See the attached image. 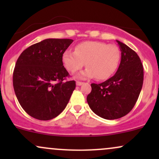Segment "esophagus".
I'll list each match as a JSON object with an SVG mask.
<instances>
[{"instance_id":"obj_1","label":"esophagus","mask_w":159,"mask_h":159,"mask_svg":"<svg viewBox=\"0 0 159 159\" xmlns=\"http://www.w3.org/2000/svg\"><path fill=\"white\" fill-rule=\"evenodd\" d=\"M83 82H81V81H76V85L77 86H81V85H82L83 84Z\"/></svg>"}]
</instances>
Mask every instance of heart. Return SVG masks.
I'll return each instance as SVG.
<instances>
[{
	"label": "heart",
	"mask_w": 159,
	"mask_h": 159,
	"mask_svg": "<svg viewBox=\"0 0 159 159\" xmlns=\"http://www.w3.org/2000/svg\"><path fill=\"white\" fill-rule=\"evenodd\" d=\"M121 53L118 46L97 41H86L75 48V52L67 50L62 54V63L71 73L87 67L77 76L79 78L96 77L98 80L109 78L119 66Z\"/></svg>",
	"instance_id": "1"
}]
</instances>
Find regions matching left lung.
<instances>
[{"mask_svg":"<svg viewBox=\"0 0 159 159\" xmlns=\"http://www.w3.org/2000/svg\"><path fill=\"white\" fill-rule=\"evenodd\" d=\"M121 52L119 68L113 77L92 84L87 101L100 117L116 120L129 114L135 105L143 82V68L137 53L116 40Z\"/></svg>","mask_w":159,"mask_h":159,"instance_id":"obj_1","label":"left lung"}]
</instances>
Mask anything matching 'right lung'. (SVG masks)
<instances>
[{"label":"right lung","mask_w":159,"mask_h":159,"mask_svg":"<svg viewBox=\"0 0 159 159\" xmlns=\"http://www.w3.org/2000/svg\"><path fill=\"white\" fill-rule=\"evenodd\" d=\"M73 42L46 39L25 49L13 72V87L18 101L32 117L49 120L65 109L75 81H64L69 75L62 54Z\"/></svg>","instance_id":"obj_1"}]
</instances>
